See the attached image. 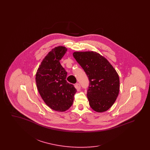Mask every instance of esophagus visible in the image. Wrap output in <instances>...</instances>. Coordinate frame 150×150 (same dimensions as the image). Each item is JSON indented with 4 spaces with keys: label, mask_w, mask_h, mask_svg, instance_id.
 <instances>
[{
    "label": "esophagus",
    "mask_w": 150,
    "mask_h": 150,
    "mask_svg": "<svg viewBox=\"0 0 150 150\" xmlns=\"http://www.w3.org/2000/svg\"><path fill=\"white\" fill-rule=\"evenodd\" d=\"M76 88H77L78 90L80 89V88H81V86H80V85L79 83H76Z\"/></svg>",
    "instance_id": "obj_1"
}]
</instances>
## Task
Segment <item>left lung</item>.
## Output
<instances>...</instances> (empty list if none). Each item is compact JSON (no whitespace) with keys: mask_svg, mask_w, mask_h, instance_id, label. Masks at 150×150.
Wrapping results in <instances>:
<instances>
[{"mask_svg":"<svg viewBox=\"0 0 150 150\" xmlns=\"http://www.w3.org/2000/svg\"><path fill=\"white\" fill-rule=\"evenodd\" d=\"M73 56L89 79L87 97L90 106L98 112L106 111L119 93L118 74L107 59L97 52H75Z\"/></svg>","mask_w":150,"mask_h":150,"instance_id":"1","label":"left lung"}]
</instances>
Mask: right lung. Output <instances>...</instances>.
<instances>
[{
  "mask_svg": "<svg viewBox=\"0 0 150 150\" xmlns=\"http://www.w3.org/2000/svg\"><path fill=\"white\" fill-rule=\"evenodd\" d=\"M67 50L63 46L52 50L36 74V83L41 97L48 106L59 112H64L71 106L76 92L74 86L67 82V72L59 62Z\"/></svg>",
  "mask_w": 150,
  "mask_h": 150,
  "instance_id": "1",
  "label": "right lung"
}]
</instances>
